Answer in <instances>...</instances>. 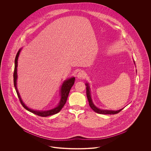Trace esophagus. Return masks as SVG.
<instances>
[{"mask_svg":"<svg viewBox=\"0 0 151 151\" xmlns=\"http://www.w3.org/2000/svg\"><path fill=\"white\" fill-rule=\"evenodd\" d=\"M86 76V73L83 71H81L78 73L77 78L79 79H83Z\"/></svg>","mask_w":151,"mask_h":151,"instance_id":"esophagus-1","label":"esophagus"}]
</instances>
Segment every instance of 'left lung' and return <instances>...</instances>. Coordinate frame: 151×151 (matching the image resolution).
<instances>
[{
	"label": "left lung",
	"instance_id": "obj_1",
	"mask_svg": "<svg viewBox=\"0 0 151 151\" xmlns=\"http://www.w3.org/2000/svg\"><path fill=\"white\" fill-rule=\"evenodd\" d=\"M134 63L135 65V61L134 60ZM86 96L89 102V104L90 107L91 109L93 110L94 111H95L97 113L99 114H117L119 112H120L122 109H123V108L121 109L118 110H106V109H101L100 108H98L96 107L93 102V101L92 100V97H91V88L89 85L88 83H86Z\"/></svg>",
	"mask_w": 151,
	"mask_h": 151
}]
</instances>
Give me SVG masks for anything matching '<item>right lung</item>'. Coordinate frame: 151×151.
Returning a JSON list of instances; mask_svg holds the SVG:
<instances>
[{"label": "right lung", "mask_w": 151, "mask_h": 151, "mask_svg": "<svg viewBox=\"0 0 151 151\" xmlns=\"http://www.w3.org/2000/svg\"><path fill=\"white\" fill-rule=\"evenodd\" d=\"M22 50V48L19 49V50L17 52V53L16 55L15 60H14V88L16 89V93H17L18 97L20 100V101L22 106L30 112H31L33 114H35L36 115H39V116H43V117H46V116H50V115L57 114L58 112H59L60 111V110L64 106V105H65V104L66 102V101L67 100V98H68V94H69V92L70 91V89H71V87L73 86V85L74 84L75 80V77H72V78L66 79L62 83L61 87H60V101H59L57 106L55 108L50 109V110H33V109H32L30 108H28L22 100V98L20 97V95L19 94V92L18 89H17V63H18V58H19L20 53Z\"/></svg>", "instance_id": "1"}]
</instances>
